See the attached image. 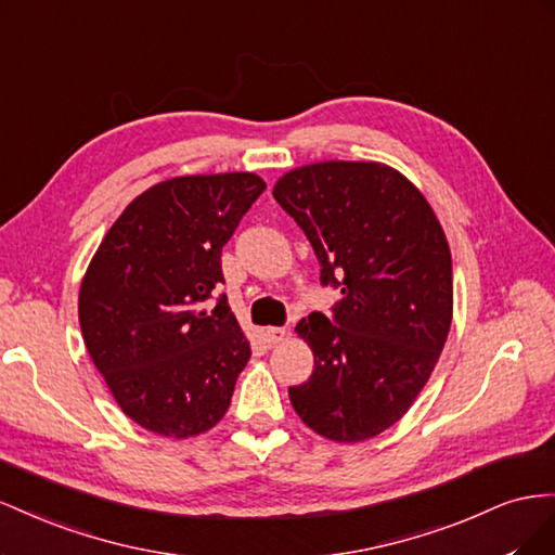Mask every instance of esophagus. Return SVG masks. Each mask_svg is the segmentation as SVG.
I'll use <instances>...</instances> for the list:
<instances>
[{"label":"esophagus","mask_w":555,"mask_h":555,"mask_svg":"<svg viewBox=\"0 0 555 555\" xmlns=\"http://www.w3.org/2000/svg\"><path fill=\"white\" fill-rule=\"evenodd\" d=\"M288 337V332H286V327H267L264 330V341H267V346L272 348V346H279L283 339Z\"/></svg>","instance_id":"1"}]
</instances>
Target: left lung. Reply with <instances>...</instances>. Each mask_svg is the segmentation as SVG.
<instances>
[{
	"label": "left lung",
	"instance_id": "1",
	"mask_svg": "<svg viewBox=\"0 0 555 555\" xmlns=\"http://www.w3.org/2000/svg\"><path fill=\"white\" fill-rule=\"evenodd\" d=\"M274 199L302 228L332 313L295 332L313 372L291 404L313 433L362 441L398 423L430 378L453 313L451 250L435 211L400 171L378 163H319L288 171Z\"/></svg>",
	"mask_w": 555,
	"mask_h": 555
}]
</instances>
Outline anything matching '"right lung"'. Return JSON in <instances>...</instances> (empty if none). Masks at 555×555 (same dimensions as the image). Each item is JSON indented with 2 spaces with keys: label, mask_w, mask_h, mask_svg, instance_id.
Listing matches in <instances>:
<instances>
[{
  "label": "right lung",
  "mask_w": 555,
  "mask_h": 555,
  "mask_svg": "<svg viewBox=\"0 0 555 555\" xmlns=\"http://www.w3.org/2000/svg\"><path fill=\"white\" fill-rule=\"evenodd\" d=\"M256 173L177 177L120 214L88 267L78 321L118 406L163 437L207 433L230 406L250 344L220 295V253L264 193Z\"/></svg>",
  "instance_id": "right-lung-1"
}]
</instances>
